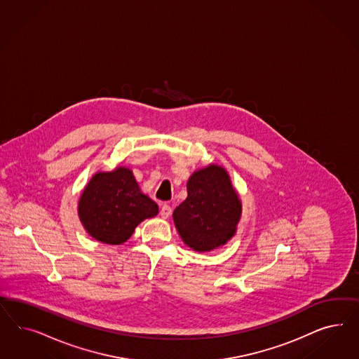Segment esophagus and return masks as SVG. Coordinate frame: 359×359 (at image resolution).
<instances>
[{
    "label": "esophagus",
    "mask_w": 359,
    "mask_h": 359,
    "mask_svg": "<svg viewBox=\"0 0 359 359\" xmlns=\"http://www.w3.org/2000/svg\"><path fill=\"white\" fill-rule=\"evenodd\" d=\"M171 213H172V208L170 207V205H167V204L162 205V208H161V216H162V218L170 217Z\"/></svg>",
    "instance_id": "esophagus-1"
}]
</instances>
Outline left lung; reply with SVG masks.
<instances>
[{
	"label": "left lung",
	"instance_id": "8db88e82",
	"mask_svg": "<svg viewBox=\"0 0 359 359\" xmlns=\"http://www.w3.org/2000/svg\"><path fill=\"white\" fill-rule=\"evenodd\" d=\"M187 192L172 215L179 236L198 252L224 246L236 234L242 213L226 170L217 164L197 170L188 179Z\"/></svg>",
	"mask_w": 359,
	"mask_h": 359
}]
</instances>
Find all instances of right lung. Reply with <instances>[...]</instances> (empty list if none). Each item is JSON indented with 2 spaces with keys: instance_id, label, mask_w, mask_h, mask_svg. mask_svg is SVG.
Masks as SVG:
<instances>
[{
  "instance_id": "right-lung-1",
  "label": "right lung",
  "mask_w": 359,
  "mask_h": 359,
  "mask_svg": "<svg viewBox=\"0 0 359 359\" xmlns=\"http://www.w3.org/2000/svg\"><path fill=\"white\" fill-rule=\"evenodd\" d=\"M77 209L88 234L108 245L126 242L143 219L155 217L159 212L156 203L142 194L126 167L93 175Z\"/></svg>"
}]
</instances>
